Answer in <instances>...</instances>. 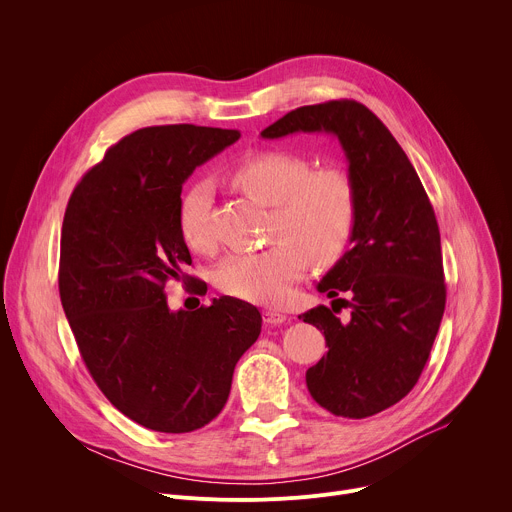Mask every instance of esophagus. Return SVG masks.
I'll return each instance as SVG.
<instances>
[{"mask_svg": "<svg viewBox=\"0 0 512 512\" xmlns=\"http://www.w3.org/2000/svg\"><path fill=\"white\" fill-rule=\"evenodd\" d=\"M263 320H265V324H269V326H277V324H283V322L287 320V314L277 312V310H265V312H263Z\"/></svg>", "mask_w": 512, "mask_h": 512, "instance_id": "1", "label": "esophagus"}]
</instances>
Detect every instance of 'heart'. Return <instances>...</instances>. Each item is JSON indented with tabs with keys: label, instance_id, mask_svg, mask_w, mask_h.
<instances>
[{
	"label": "heart",
	"instance_id": "obj_1",
	"mask_svg": "<svg viewBox=\"0 0 512 512\" xmlns=\"http://www.w3.org/2000/svg\"><path fill=\"white\" fill-rule=\"evenodd\" d=\"M233 184L263 206H273L271 247L237 253L216 271L218 287L239 300L277 306L314 265L336 261L354 231L356 190L340 168L312 170L310 162L285 152H259L231 170ZM212 200L208 180L194 182L178 206L180 235L192 249H206V214Z\"/></svg>",
	"mask_w": 512,
	"mask_h": 512
}]
</instances>
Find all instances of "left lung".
Returning a JSON list of instances; mask_svg holds the SVG:
<instances>
[{"label": "left lung", "mask_w": 512, "mask_h": 512, "mask_svg": "<svg viewBox=\"0 0 512 512\" xmlns=\"http://www.w3.org/2000/svg\"><path fill=\"white\" fill-rule=\"evenodd\" d=\"M332 133L356 190L352 247L322 277L318 291H348L352 312L340 322L318 306L300 320L324 330L328 352L308 369L314 401L348 419L371 417L417 383L446 310L440 229L407 154L362 103L340 99L289 111L261 131ZM332 302V304H334Z\"/></svg>", "instance_id": "left-lung-1"}]
</instances>
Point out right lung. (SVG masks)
Listing matches in <instances>:
<instances>
[{
    "label": "right lung",
    "mask_w": 512,
    "mask_h": 512,
    "mask_svg": "<svg viewBox=\"0 0 512 512\" xmlns=\"http://www.w3.org/2000/svg\"><path fill=\"white\" fill-rule=\"evenodd\" d=\"M239 137L188 123L137 129L83 176L64 212L58 289L70 330L111 405L154 431L188 433L221 413L261 332L243 300L174 312L164 291L192 263L178 227L182 184Z\"/></svg>",
    "instance_id": "right-lung-1"
}]
</instances>
